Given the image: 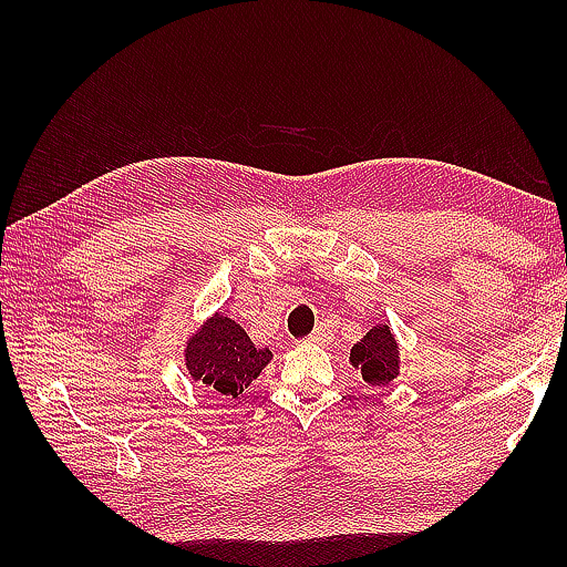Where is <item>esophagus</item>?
I'll list each match as a JSON object with an SVG mask.
<instances>
[{
    "label": "esophagus",
    "mask_w": 567,
    "mask_h": 567,
    "mask_svg": "<svg viewBox=\"0 0 567 567\" xmlns=\"http://www.w3.org/2000/svg\"><path fill=\"white\" fill-rule=\"evenodd\" d=\"M331 339H333V333H331V329L327 327V323H319V327L311 331V336H309V341L311 343H319V346H329Z\"/></svg>",
    "instance_id": "34e87169"
}]
</instances>
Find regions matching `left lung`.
Masks as SVG:
<instances>
[{"mask_svg": "<svg viewBox=\"0 0 567 567\" xmlns=\"http://www.w3.org/2000/svg\"><path fill=\"white\" fill-rule=\"evenodd\" d=\"M351 363L372 388H384L400 375V346L390 323H375L351 351Z\"/></svg>", "mask_w": 567, "mask_h": 567, "instance_id": "8db88e82", "label": "left lung"}]
</instances>
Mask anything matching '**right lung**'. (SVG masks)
Returning <instances> with one entry per match:
<instances>
[{
    "label": "right lung",
    "instance_id": "1",
    "mask_svg": "<svg viewBox=\"0 0 567 567\" xmlns=\"http://www.w3.org/2000/svg\"><path fill=\"white\" fill-rule=\"evenodd\" d=\"M272 360L268 348H258L246 329L224 315H214L189 336L185 365L189 378L226 396L244 394Z\"/></svg>",
    "mask_w": 567,
    "mask_h": 567
}]
</instances>
